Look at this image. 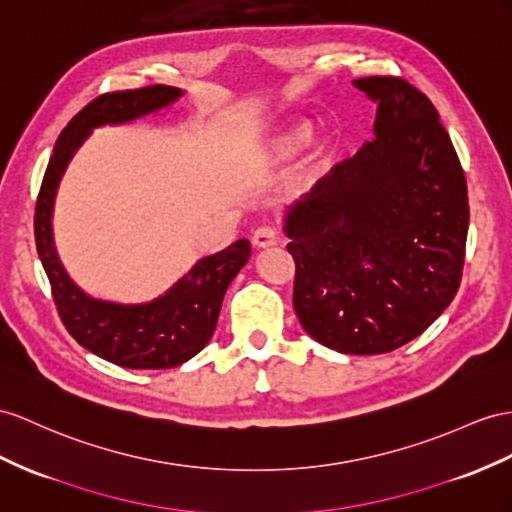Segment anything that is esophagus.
<instances>
[{
    "mask_svg": "<svg viewBox=\"0 0 512 512\" xmlns=\"http://www.w3.org/2000/svg\"><path fill=\"white\" fill-rule=\"evenodd\" d=\"M279 242V233L274 227H259L253 233V246L255 248H268Z\"/></svg>",
    "mask_w": 512,
    "mask_h": 512,
    "instance_id": "obj_1",
    "label": "esophagus"
}]
</instances>
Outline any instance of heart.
Here are the masks:
<instances>
[{"label":"heart","mask_w":512,"mask_h":512,"mask_svg":"<svg viewBox=\"0 0 512 512\" xmlns=\"http://www.w3.org/2000/svg\"><path fill=\"white\" fill-rule=\"evenodd\" d=\"M311 125L307 121H290L285 125L274 127L266 138L261 140V147L257 151V164L264 168L279 166L305 147L311 138ZM331 162V147L329 144H318L307 160V175H318L329 166Z\"/></svg>","instance_id":"b5f03b06"}]
</instances>
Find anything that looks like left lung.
I'll return each mask as SVG.
<instances>
[{"label": "left lung", "mask_w": 512, "mask_h": 512, "mask_svg": "<svg viewBox=\"0 0 512 512\" xmlns=\"http://www.w3.org/2000/svg\"><path fill=\"white\" fill-rule=\"evenodd\" d=\"M376 103L374 140L285 216L303 329L344 355L409 344L458 292L467 181L430 99L402 77L352 82Z\"/></svg>", "instance_id": "1"}]
</instances>
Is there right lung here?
<instances>
[{"instance_id":"1","label":"right lung","mask_w":512,"mask_h":512,"mask_svg":"<svg viewBox=\"0 0 512 512\" xmlns=\"http://www.w3.org/2000/svg\"><path fill=\"white\" fill-rule=\"evenodd\" d=\"M181 97V88L157 84L106 93L90 101L62 129L36 201V251L51 283L62 324L77 344L121 368L168 370L199 355L214 335L229 283L251 257L248 240H238L225 251L196 261L192 270L160 298L142 305H121L88 296L73 283L56 253L51 229L56 192L64 170L90 131L142 119Z\"/></svg>"}]
</instances>
